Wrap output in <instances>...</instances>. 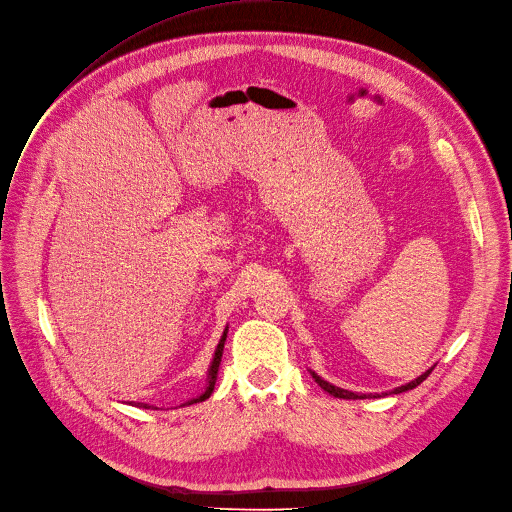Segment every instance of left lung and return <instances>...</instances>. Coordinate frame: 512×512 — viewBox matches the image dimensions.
<instances>
[{
	"mask_svg": "<svg viewBox=\"0 0 512 512\" xmlns=\"http://www.w3.org/2000/svg\"><path fill=\"white\" fill-rule=\"evenodd\" d=\"M435 367V365H433ZM433 367L431 370H426L424 374H420L416 380H412V382H407V384H403V386H397V388H393V391H388V393H382L384 397L386 395H399V393H405V391H412V388H416L418 384H422L426 378H428V374L433 372ZM311 376L315 378V382L323 388L325 393H330L332 397H338V399H370V397H380L378 393L374 395V393H353V391H346V388H340V386H334V384H330L327 380H323L321 376H317L315 372H311Z\"/></svg>",
	"mask_w": 512,
	"mask_h": 512,
	"instance_id": "obj_1",
	"label": "left lung"
}]
</instances>
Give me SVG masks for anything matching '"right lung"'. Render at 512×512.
<instances>
[{
  "label": "right lung",
  "mask_w": 512,
  "mask_h": 512,
  "mask_svg": "<svg viewBox=\"0 0 512 512\" xmlns=\"http://www.w3.org/2000/svg\"><path fill=\"white\" fill-rule=\"evenodd\" d=\"M227 332H229V327H224V332H222V336H220V342H218V346H216V351H214V357H212V363H210V370H208V382H206V388H203V391L197 395V397H193V399H189L187 403H182V405H193V403H201V401H206L210 395H212V391H214V384H216V376H218V367H220V359H222V351H224V340H227ZM130 405H136V407H145V410H149V403H130Z\"/></svg>",
  "instance_id": "1"
}]
</instances>
